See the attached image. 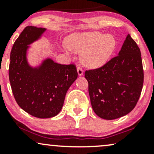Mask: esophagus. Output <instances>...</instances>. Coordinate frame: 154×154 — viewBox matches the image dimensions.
I'll use <instances>...</instances> for the list:
<instances>
[{
    "label": "esophagus",
    "instance_id": "obj_1",
    "mask_svg": "<svg viewBox=\"0 0 154 154\" xmlns=\"http://www.w3.org/2000/svg\"><path fill=\"white\" fill-rule=\"evenodd\" d=\"M77 73H78V75L79 76L83 75V69H82V67H81L80 66H77Z\"/></svg>",
    "mask_w": 154,
    "mask_h": 154
}]
</instances>
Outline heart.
Masks as SVG:
<instances>
[{"label":"heart","mask_w":154,"mask_h":154,"mask_svg":"<svg viewBox=\"0 0 154 154\" xmlns=\"http://www.w3.org/2000/svg\"><path fill=\"white\" fill-rule=\"evenodd\" d=\"M70 50L82 54V61L86 66L103 64L115 50L116 42L112 35L98 32L79 33L72 35L68 42Z\"/></svg>","instance_id":"obj_1"}]
</instances>
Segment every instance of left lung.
<instances>
[{
	"instance_id": "1",
	"label": "left lung",
	"mask_w": 154,
	"mask_h": 154,
	"mask_svg": "<svg viewBox=\"0 0 154 154\" xmlns=\"http://www.w3.org/2000/svg\"><path fill=\"white\" fill-rule=\"evenodd\" d=\"M92 108L99 117L115 119L130 113L138 101L143 85L140 50L127 35L119 55L102 66L86 70Z\"/></svg>"
}]
</instances>
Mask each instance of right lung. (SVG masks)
I'll return each mask as SVG.
<instances>
[{
	"instance_id": "1",
	"label": "right lung",
	"mask_w": 154,
	"mask_h": 154,
	"mask_svg": "<svg viewBox=\"0 0 154 154\" xmlns=\"http://www.w3.org/2000/svg\"><path fill=\"white\" fill-rule=\"evenodd\" d=\"M45 30L32 26L24 28L12 47L8 69L11 87L17 103L26 113L40 119L59 114L67 91L77 77L74 63L60 64L48 59L38 68L28 65L27 45Z\"/></svg>"
}]
</instances>
